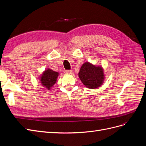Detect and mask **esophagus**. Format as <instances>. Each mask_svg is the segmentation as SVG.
<instances>
[{
    "label": "esophagus",
    "mask_w": 146,
    "mask_h": 146,
    "mask_svg": "<svg viewBox=\"0 0 146 146\" xmlns=\"http://www.w3.org/2000/svg\"><path fill=\"white\" fill-rule=\"evenodd\" d=\"M64 73L66 74H71L72 73V70H65Z\"/></svg>",
    "instance_id": "1"
}]
</instances>
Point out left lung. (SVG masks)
Segmentation results:
<instances>
[{"label":"left lung","instance_id":"8db88e82","mask_svg":"<svg viewBox=\"0 0 146 146\" xmlns=\"http://www.w3.org/2000/svg\"><path fill=\"white\" fill-rule=\"evenodd\" d=\"M78 77L85 87L96 89L103 85L105 78L104 69L90 62L84 63L78 72Z\"/></svg>","mask_w":146,"mask_h":146}]
</instances>
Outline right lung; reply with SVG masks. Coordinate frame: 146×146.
<instances>
[{
  "mask_svg": "<svg viewBox=\"0 0 146 146\" xmlns=\"http://www.w3.org/2000/svg\"><path fill=\"white\" fill-rule=\"evenodd\" d=\"M59 73L48 68L44 71L39 77L42 86L47 90H50L56 83Z\"/></svg>",
  "mask_w": 146,
  "mask_h": 146,
  "instance_id": "add662e5",
  "label": "right lung"
}]
</instances>
